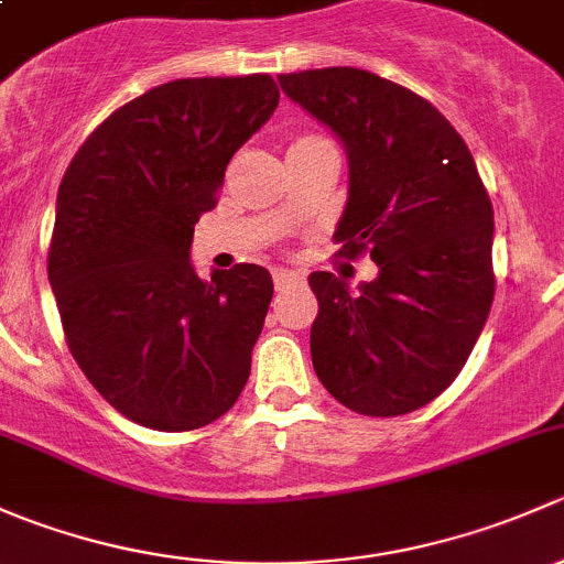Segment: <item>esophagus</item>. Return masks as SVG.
<instances>
[{"instance_id":"esophagus-1","label":"esophagus","mask_w":564,"mask_h":564,"mask_svg":"<svg viewBox=\"0 0 564 564\" xmlns=\"http://www.w3.org/2000/svg\"><path fill=\"white\" fill-rule=\"evenodd\" d=\"M272 281H275V286H286V283H294V281H303V275L294 270H272Z\"/></svg>"}]
</instances>
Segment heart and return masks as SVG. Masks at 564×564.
Listing matches in <instances>:
<instances>
[{
    "mask_svg": "<svg viewBox=\"0 0 564 564\" xmlns=\"http://www.w3.org/2000/svg\"><path fill=\"white\" fill-rule=\"evenodd\" d=\"M305 139H314V135H305ZM300 141V139H297Z\"/></svg>",
    "mask_w": 564,
    "mask_h": 564,
    "instance_id": "obj_1",
    "label": "heart"
}]
</instances>
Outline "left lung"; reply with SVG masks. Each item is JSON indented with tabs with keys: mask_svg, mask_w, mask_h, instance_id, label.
I'll return each instance as SVG.
<instances>
[{
	"mask_svg": "<svg viewBox=\"0 0 564 564\" xmlns=\"http://www.w3.org/2000/svg\"><path fill=\"white\" fill-rule=\"evenodd\" d=\"M281 89L349 158L340 256L379 275L349 292L311 272L316 377L357 414L395 417L453 384L494 303V207L469 147L412 89L357 67L283 73Z\"/></svg>",
	"mask_w": 564,
	"mask_h": 564,
	"instance_id": "obj_1",
	"label": "left lung"
}]
</instances>
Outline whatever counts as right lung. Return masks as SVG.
Instances as JSON below:
<instances>
[{
    "mask_svg": "<svg viewBox=\"0 0 564 564\" xmlns=\"http://www.w3.org/2000/svg\"><path fill=\"white\" fill-rule=\"evenodd\" d=\"M278 98L267 73L161 84L104 119L62 176L48 246L62 329L84 377L133 423L202 429L246 388L270 272L237 264L202 281L187 256L231 155Z\"/></svg>",
    "mask_w": 564,
    "mask_h": 564,
    "instance_id": "add662e5",
    "label": "right lung"
}]
</instances>
